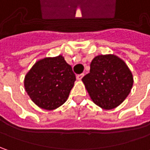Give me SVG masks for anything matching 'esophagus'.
Masks as SVG:
<instances>
[{
    "label": "esophagus",
    "mask_w": 150,
    "mask_h": 150,
    "mask_svg": "<svg viewBox=\"0 0 150 150\" xmlns=\"http://www.w3.org/2000/svg\"><path fill=\"white\" fill-rule=\"evenodd\" d=\"M83 74H78V75H77V79L78 80H81L83 78Z\"/></svg>",
    "instance_id": "obj_1"
}]
</instances>
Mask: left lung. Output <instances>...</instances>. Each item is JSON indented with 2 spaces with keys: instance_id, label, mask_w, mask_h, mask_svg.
Segmentation results:
<instances>
[{
  "instance_id": "8db88e82",
  "label": "left lung",
  "mask_w": 150,
  "mask_h": 150,
  "mask_svg": "<svg viewBox=\"0 0 150 150\" xmlns=\"http://www.w3.org/2000/svg\"><path fill=\"white\" fill-rule=\"evenodd\" d=\"M83 83L91 99L103 109L120 105L129 94L134 78L129 67L113 54L98 55L90 64V72Z\"/></svg>"
}]
</instances>
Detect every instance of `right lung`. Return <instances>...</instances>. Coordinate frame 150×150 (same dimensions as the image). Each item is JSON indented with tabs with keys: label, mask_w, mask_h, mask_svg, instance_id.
I'll list each match as a JSON object with an SVG mask.
<instances>
[{
	"label": "right lung",
	"mask_w": 150,
	"mask_h": 150,
	"mask_svg": "<svg viewBox=\"0 0 150 150\" xmlns=\"http://www.w3.org/2000/svg\"><path fill=\"white\" fill-rule=\"evenodd\" d=\"M75 81L72 67L59 55L38 61L26 73L24 87L36 105L53 110L66 102Z\"/></svg>",
	"instance_id": "add662e5"
}]
</instances>
